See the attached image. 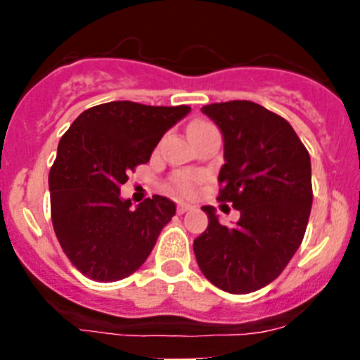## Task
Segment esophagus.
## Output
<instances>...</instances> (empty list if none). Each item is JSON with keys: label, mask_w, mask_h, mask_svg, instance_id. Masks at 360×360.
I'll return each instance as SVG.
<instances>
[{"label": "esophagus", "mask_w": 360, "mask_h": 360, "mask_svg": "<svg viewBox=\"0 0 360 360\" xmlns=\"http://www.w3.org/2000/svg\"><path fill=\"white\" fill-rule=\"evenodd\" d=\"M191 209H193V205H187V203H178V205H176L178 214H184V212L191 211Z\"/></svg>", "instance_id": "obj_1"}]
</instances>
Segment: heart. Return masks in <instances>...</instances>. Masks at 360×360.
I'll use <instances>...</instances> for the list:
<instances>
[{"label": "heart", "mask_w": 360, "mask_h": 360, "mask_svg": "<svg viewBox=\"0 0 360 360\" xmlns=\"http://www.w3.org/2000/svg\"><path fill=\"white\" fill-rule=\"evenodd\" d=\"M173 187L184 196H189L195 193L196 187V178L191 176V174H178L173 178Z\"/></svg>", "instance_id": "1"}]
</instances>
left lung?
<instances>
[{
    "mask_svg": "<svg viewBox=\"0 0 360 360\" xmlns=\"http://www.w3.org/2000/svg\"><path fill=\"white\" fill-rule=\"evenodd\" d=\"M202 111L224 135L218 200L240 211L234 227L202 207L209 225L193 243L203 276L229 294H249L281 274L303 241L311 209L310 155L287 120L250 101Z\"/></svg>",
    "mask_w": 360,
    "mask_h": 360,
    "instance_id": "obj_1",
    "label": "left lung"
}]
</instances>
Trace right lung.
<instances>
[{
  "label": "right lung",
  "instance_id": "obj_1",
  "mask_svg": "<svg viewBox=\"0 0 360 360\" xmlns=\"http://www.w3.org/2000/svg\"><path fill=\"white\" fill-rule=\"evenodd\" d=\"M189 106L98 104L73 120L49 174L56 236L72 265L94 281H119L141 269L176 205L155 195L131 207L120 198L128 173L149 162L164 133Z\"/></svg>",
  "mask_w": 360,
  "mask_h": 360
}]
</instances>
